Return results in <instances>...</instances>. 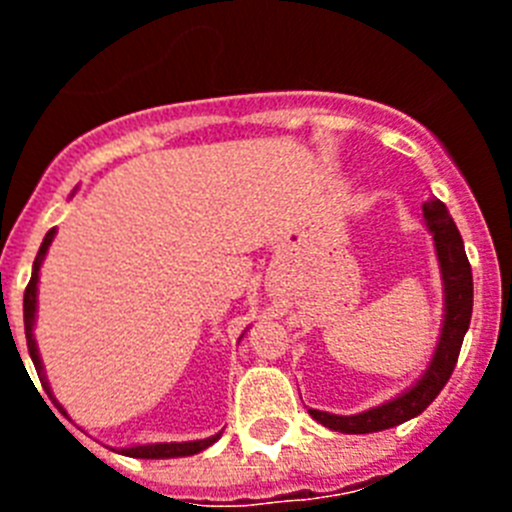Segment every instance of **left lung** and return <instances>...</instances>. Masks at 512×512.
<instances>
[{
    "label": "left lung",
    "instance_id": "obj_1",
    "mask_svg": "<svg viewBox=\"0 0 512 512\" xmlns=\"http://www.w3.org/2000/svg\"><path fill=\"white\" fill-rule=\"evenodd\" d=\"M423 217L433 235V246H436L443 279V328L431 364L410 390H405L395 400L384 402L379 408L364 410L359 415H333L323 413V410H310L312 418L323 423L325 428H330V431L377 433L384 431V428H395V425L423 413L436 400L438 392L446 387L451 372H454L461 343H464L469 320H472V266H469L459 228L451 220L446 205L441 200H428L423 205Z\"/></svg>",
    "mask_w": 512,
    "mask_h": 512
}]
</instances>
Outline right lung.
I'll use <instances>...</instances> for the list:
<instances>
[{
	"label": "right lung",
	"mask_w": 512,
	"mask_h": 512,
	"mask_svg": "<svg viewBox=\"0 0 512 512\" xmlns=\"http://www.w3.org/2000/svg\"><path fill=\"white\" fill-rule=\"evenodd\" d=\"M53 238H56V228H51L48 233H45L43 243H40V251L38 256H35L33 261V277H30V282H27L25 287V300H22V315H25V338H27V351H30V359H33L35 364V372H38L40 382H43L45 392L53 397L51 387H48V379H45V369H43V361H40V354H38V343H35V336H33V328H35V310H38V274H40V264H43L45 253H48V246L53 243ZM53 402H56V408L61 410L63 415H66V410L61 408V402L53 397ZM220 438V433H215V436L210 438H202V441H182V443H146V446H130V449H120V454L125 456H133V459H174V456H192V454H200V451H205L207 446H212V443Z\"/></svg>",
	"instance_id": "right-lung-1"
}]
</instances>
